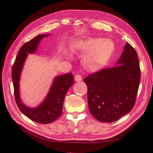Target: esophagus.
<instances>
[{"label":"esophagus","mask_w":153,"mask_h":153,"mask_svg":"<svg viewBox=\"0 0 153 153\" xmlns=\"http://www.w3.org/2000/svg\"><path fill=\"white\" fill-rule=\"evenodd\" d=\"M82 79V77L80 74H77L75 76V80H76V82H80Z\"/></svg>","instance_id":"esophagus-1"}]
</instances>
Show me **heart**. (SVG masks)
I'll return each mask as SVG.
<instances>
[{
    "mask_svg": "<svg viewBox=\"0 0 153 153\" xmlns=\"http://www.w3.org/2000/svg\"><path fill=\"white\" fill-rule=\"evenodd\" d=\"M74 51L85 52L88 50L83 58L85 66L94 69L102 65L110 57L113 50V45L108 40L87 38L76 41L72 46Z\"/></svg>",
    "mask_w": 153,
    "mask_h": 153,
    "instance_id": "b5f03b06",
    "label": "heart"
}]
</instances>
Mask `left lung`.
Instances as JSON below:
<instances>
[{
	"label": "left lung",
	"instance_id": "left-lung-1",
	"mask_svg": "<svg viewBox=\"0 0 153 153\" xmlns=\"http://www.w3.org/2000/svg\"><path fill=\"white\" fill-rule=\"evenodd\" d=\"M84 81L93 117L106 123L118 120L135 105L140 82L138 54L127 42L115 66L90 74Z\"/></svg>",
	"mask_w": 153,
	"mask_h": 153
}]
</instances>
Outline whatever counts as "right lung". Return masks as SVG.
Instances as JSON below:
<instances>
[{
    "label": "right lung",
    "instance_id": "obj_1",
    "mask_svg": "<svg viewBox=\"0 0 153 153\" xmlns=\"http://www.w3.org/2000/svg\"><path fill=\"white\" fill-rule=\"evenodd\" d=\"M49 35V33L38 35L21 47L13 65L11 75L15 102L19 109L31 120L42 124L51 123L60 117L63 111L64 98L74 83L71 73L56 76L46 98L36 108L27 107L21 100L19 79L25 59L28 54H33L36 51L40 40Z\"/></svg>",
    "mask_w": 153,
    "mask_h": 153
}]
</instances>
